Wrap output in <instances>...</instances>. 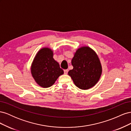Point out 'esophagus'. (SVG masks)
<instances>
[{"label": "esophagus", "instance_id": "obj_1", "mask_svg": "<svg viewBox=\"0 0 131 131\" xmlns=\"http://www.w3.org/2000/svg\"><path fill=\"white\" fill-rule=\"evenodd\" d=\"M68 69L64 70V74H68Z\"/></svg>", "mask_w": 131, "mask_h": 131}]
</instances>
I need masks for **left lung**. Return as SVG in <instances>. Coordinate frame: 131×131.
<instances>
[{
    "label": "left lung",
    "instance_id": "1",
    "mask_svg": "<svg viewBox=\"0 0 131 131\" xmlns=\"http://www.w3.org/2000/svg\"><path fill=\"white\" fill-rule=\"evenodd\" d=\"M73 69L69 71L78 88L88 90L96 85L102 74V66L97 54L89 47L79 49L72 60Z\"/></svg>",
    "mask_w": 131,
    "mask_h": 131
}]
</instances>
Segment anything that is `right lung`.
<instances>
[{"label": "right lung", "mask_w": 131, "mask_h": 131, "mask_svg": "<svg viewBox=\"0 0 131 131\" xmlns=\"http://www.w3.org/2000/svg\"><path fill=\"white\" fill-rule=\"evenodd\" d=\"M31 72L37 84L43 88L52 86L64 73L53 58L52 51L49 48H43L38 52L31 65Z\"/></svg>", "instance_id": "add662e5"}]
</instances>
